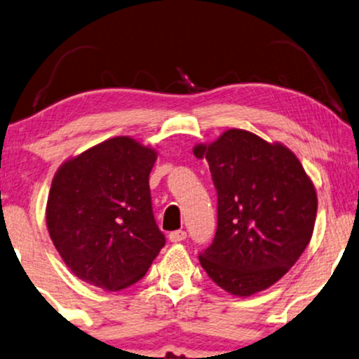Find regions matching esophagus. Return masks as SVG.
<instances>
[{"instance_id":"esophagus-1","label":"esophagus","mask_w":359,"mask_h":359,"mask_svg":"<svg viewBox=\"0 0 359 359\" xmlns=\"http://www.w3.org/2000/svg\"><path fill=\"white\" fill-rule=\"evenodd\" d=\"M170 241L171 243H180V241H184L187 240V231H183V229H178V231H172L170 233Z\"/></svg>"}]
</instances>
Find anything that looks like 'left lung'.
<instances>
[{"instance_id": "1", "label": "left lung", "mask_w": 359, "mask_h": 359, "mask_svg": "<svg viewBox=\"0 0 359 359\" xmlns=\"http://www.w3.org/2000/svg\"><path fill=\"white\" fill-rule=\"evenodd\" d=\"M194 156L210 165L218 193V228L200 263L234 296L273 286L306 250L318 198L299 159L281 143L228 130Z\"/></svg>"}]
</instances>
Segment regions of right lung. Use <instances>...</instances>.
<instances>
[{"label": "right lung", "instance_id": "right-lung-1", "mask_svg": "<svg viewBox=\"0 0 359 359\" xmlns=\"http://www.w3.org/2000/svg\"><path fill=\"white\" fill-rule=\"evenodd\" d=\"M156 156L149 146L116 136L56 171L46 226L57 253L79 280L119 291L140 281L165 246L149 193Z\"/></svg>", "mask_w": 359, "mask_h": 359}]
</instances>
